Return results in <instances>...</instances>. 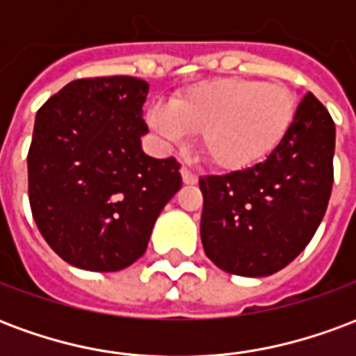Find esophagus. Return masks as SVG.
<instances>
[{"label":"esophagus","mask_w":356,"mask_h":356,"mask_svg":"<svg viewBox=\"0 0 356 356\" xmlns=\"http://www.w3.org/2000/svg\"><path fill=\"white\" fill-rule=\"evenodd\" d=\"M181 177H183V183H185V185H196V183H198V175L193 173L188 168H181Z\"/></svg>","instance_id":"esophagus-1"}]
</instances>
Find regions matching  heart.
<instances>
[{
  "label": "heart",
  "instance_id": "b5f03b06",
  "mask_svg": "<svg viewBox=\"0 0 356 356\" xmlns=\"http://www.w3.org/2000/svg\"><path fill=\"white\" fill-rule=\"evenodd\" d=\"M296 116L298 99L282 83L219 78L186 88L170 106L152 104L147 122L170 147L200 135L202 154L213 168L244 171L278 150Z\"/></svg>",
  "mask_w": 356,
  "mask_h": 356
}]
</instances>
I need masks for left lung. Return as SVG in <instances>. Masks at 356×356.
Masks as SVG:
<instances>
[{
	"label": "left lung",
	"instance_id": "obj_1",
	"mask_svg": "<svg viewBox=\"0 0 356 356\" xmlns=\"http://www.w3.org/2000/svg\"><path fill=\"white\" fill-rule=\"evenodd\" d=\"M336 125L313 93L267 160L244 171L200 177V236L217 267L238 276H268L298 257L328 208Z\"/></svg>",
	"mask_w": 356,
	"mask_h": 356
}]
</instances>
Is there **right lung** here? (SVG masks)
<instances>
[{"mask_svg":"<svg viewBox=\"0 0 356 356\" xmlns=\"http://www.w3.org/2000/svg\"><path fill=\"white\" fill-rule=\"evenodd\" d=\"M147 95V81L131 76L83 78L35 114L30 208L45 242L74 267L112 273L137 261L181 188L175 158L140 148Z\"/></svg>","mask_w":356,"mask_h":356,"instance_id":"obj_1","label":"right lung"}]
</instances>
